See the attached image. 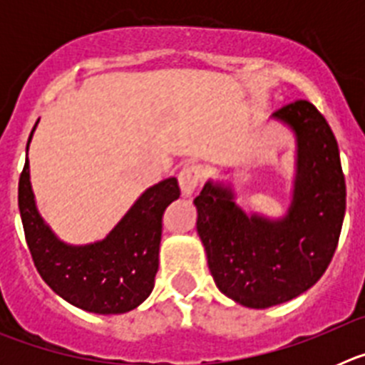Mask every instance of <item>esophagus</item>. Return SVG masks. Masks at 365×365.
Wrapping results in <instances>:
<instances>
[{
  "label": "esophagus",
  "instance_id": "1",
  "mask_svg": "<svg viewBox=\"0 0 365 365\" xmlns=\"http://www.w3.org/2000/svg\"><path fill=\"white\" fill-rule=\"evenodd\" d=\"M202 179V168L197 166V164H190V166H185L179 173V186L180 193L185 197H192L195 190H197L199 182Z\"/></svg>",
  "mask_w": 365,
  "mask_h": 365
}]
</instances>
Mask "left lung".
Returning a JSON list of instances; mask_svg holds the SVG:
<instances>
[{
	"label": "left lung",
	"mask_w": 365,
	"mask_h": 365,
	"mask_svg": "<svg viewBox=\"0 0 365 365\" xmlns=\"http://www.w3.org/2000/svg\"><path fill=\"white\" fill-rule=\"evenodd\" d=\"M296 135V179L287 215L245 214L228 185L208 180L193 205L197 234L219 291L267 309L311 289L336 250L346 214V179L327 120L307 100L274 113Z\"/></svg>",
	"instance_id": "left-lung-1"
}]
</instances>
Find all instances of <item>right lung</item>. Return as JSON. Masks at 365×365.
<instances>
[{
	"label": "right lung",
	"instance_id": "obj_1",
	"mask_svg": "<svg viewBox=\"0 0 365 365\" xmlns=\"http://www.w3.org/2000/svg\"><path fill=\"white\" fill-rule=\"evenodd\" d=\"M31 138L32 133L29 143ZM179 195L175 177L160 180L135 201L106 240L74 247L58 240L38 214L29 159L18 186L25 240L40 276L71 305L96 314H122L151 294L159 269L163 215Z\"/></svg>",
	"mask_w": 365,
	"mask_h": 365
}]
</instances>
